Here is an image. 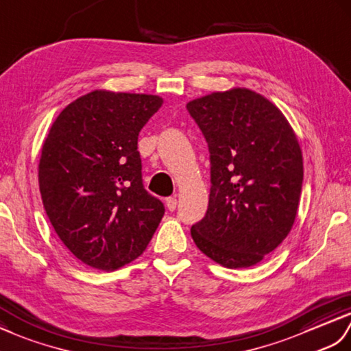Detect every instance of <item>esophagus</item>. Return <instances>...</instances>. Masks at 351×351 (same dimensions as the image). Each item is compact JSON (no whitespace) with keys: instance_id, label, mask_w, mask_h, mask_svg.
Returning a JSON list of instances; mask_svg holds the SVG:
<instances>
[{"instance_id":"1","label":"esophagus","mask_w":351,"mask_h":351,"mask_svg":"<svg viewBox=\"0 0 351 351\" xmlns=\"http://www.w3.org/2000/svg\"><path fill=\"white\" fill-rule=\"evenodd\" d=\"M165 204H167V208L169 210V212H174L176 210V207H177V199L176 198H167V201H165Z\"/></svg>"}]
</instances>
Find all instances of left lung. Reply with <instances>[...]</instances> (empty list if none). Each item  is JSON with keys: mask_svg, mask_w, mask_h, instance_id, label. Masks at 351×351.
Returning a JSON list of instances; mask_svg holds the SVG:
<instances>
[{"mask_svg": "<svg viewBox=\"0 0 351 351\" xmlns=\"http://www.w3.org/2000/svg\"><path fill=\"white\" fill-rule=\"evenodd\" d=\"M186 108L206 136L212 163L207 213L191 236L221 266L252 267L282 243L298 215V136L276 105L245 87L210 93Z\"/></svg>", "mask_w": 351, "mask_h": 351, "instance_id": "obj_1", "label": "left lung"}]
</instances>
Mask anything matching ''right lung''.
<instances>
[{
  "label": "right lung",
  "instance_id": "add662e5",
  "mask_svg": "<svg viewBox=\"0 0 351 351\" xmlns=\"http://www.w3.org/2000/svg\"><path fill=\"white\" fill-rule=\"evenodd\" d=\"M163 99L95 90L52 123L38 188L57 236L77 260L112 271L141 255L165 208L144 189L138 135Z\"/></svg>",
  "mask_w": 351,
  "mask_h": 351
}]
</instances>
